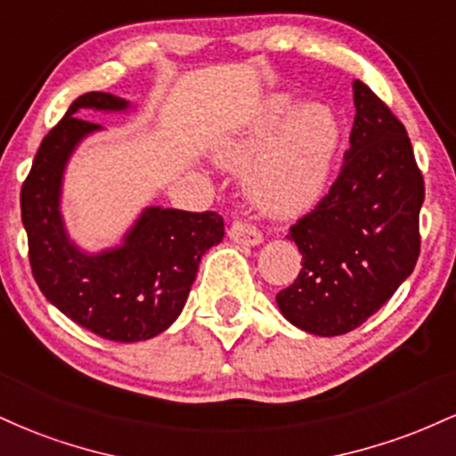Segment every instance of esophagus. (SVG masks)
I'll return each instance as SVG.
<instances>
[{"instance_id":"34e87169","label":"esophagus","mask_w":456,"mask_h":456,"mask_svg":"<svg viewBox=\"0 0 456 456\" xmlns=\"http://www.w3.org/2000/svg\"><path fill=\"white\" fill-rule=\"evenodd\" d=\"M229 238H232L235 244L242 246H259L264 242V235H261L259 229L246 223H233L232 229H229Z\"/></svg>"}]
</instances>
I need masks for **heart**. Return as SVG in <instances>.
Returning <instances> with one entry per match:
<instances>
[{
  "label": "heart",
  "mask_w": 456,
  "mask_h": 456,
  "mask_svg": "<svg viewBox=\"0 0 456 456\" xmlns=\"http://www.w3.org/2000/svg\"><path fill=\"white\" fill-rule=\"evenodd\" d=\"M294 107L291 96H272L248 128L214 150L223 169H248L246 197L270 218H296L315 206L341 145L332 109L319 102Z\"/></svg>",
  "instance_id": "heart-1"
}]
</instances>
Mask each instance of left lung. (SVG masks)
Returning <instances> with one entry per match:
<instances>
[{
	"label": "left lung",
	"instance_id": "left-lung-1",
	"mask_svg": "<svg viewBox=\"0 0 456 456\" xmlns=\"http://www.w3.org/2000/svg\"><path fill=\"white\" fill-rule=\"evenodd\" d=\"M349 150L330 192L289 235L302 270L276 294L282 317L315 337L347 334L378 313L413 272L425 182L407 130L354 81Z\"/></svg>",
	"mask_w": 456,
	"mask_h": 456
}]
</instances>
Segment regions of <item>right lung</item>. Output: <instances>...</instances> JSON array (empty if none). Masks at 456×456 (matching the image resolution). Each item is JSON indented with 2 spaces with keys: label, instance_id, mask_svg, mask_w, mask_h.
I'll list each match as a JSON object with an SVG mask.
<instances>
[{
  "label": "right lung",
  "instance_id": "add662e5",
  "mask_svg": "<svg viewBox=\"0 0 456 456\" xmlns=\"http://www.w3.org/2000/svg\"><path fill=\"white\" fill-rule=\"evenodd\" d=\"M130 107L113 94L78 96L43 139L20 188V218L40 291L78 326L118 343L148 341L180 317L199 261L224 235L216 212L150 206L118 246L87 253L72 242L61 216L64 171L78 143L102 130L75 115L83 109L122 113Z\"/></svg>",
  "mask_w": 456,
  "mask_h": 456
}]
</instances>
